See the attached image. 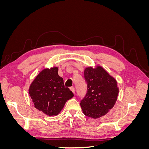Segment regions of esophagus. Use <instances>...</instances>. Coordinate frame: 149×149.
Listing matches in <instances>:
<instances>
[{
	"label": "esophagus",
	"mask_w": 149,
	"mask_h": 149,
	"mask_svg": "<svg viewBox=\"0 0 149 149\" xmlns=\"http://www.w3.org/2000/svg\"><path fill=\"white\" fill-rule=\"evenodd\" d=\"M70 90L71 91L73 92L74 94H75V88H73V87H72V88H70Z\"/></svg>",
	"instance_id": "34e87169"
}]
</instances>
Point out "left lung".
I'll return each mask as SVG.
<instances>
[{
  "label": "left lung",
  "mask_w": 149,
  "mask_h": 149,
  "mask_svg": "<svg viewBox=\"0 0 149 149\" xmlns=\"http://www.w3.org/2000/svg\"><path fill=\"white\" fill-rule=\"evenodd\" d=\"M88 91L80 106L85 116L97 119L115 105L119 94L116 79L101 66H89L84 71Z\"/></svg>",
  "instance_id": "8db88e82"
}]
</instances>
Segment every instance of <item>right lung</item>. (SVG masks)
I'll use <instances>...</instances> for the list:
<instances>
[{
  "mask_svg": "<svg viewBox=\"0 0 149 149\" xmlns=\"http://www.w3.org/2000/svg\"><path fill=\"white\" fill-rule=\"evenodd\" d=\"M58 68H45L30 84L29 93L34 107L48 116H57L74 96L58 74Z\"/></svg>",
  "mask_w": 149,
  "mask_h": 149,
  "instance_id": "add662e5",
  "label": "right lung"
}]
</instances>
